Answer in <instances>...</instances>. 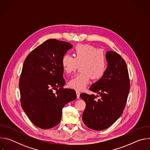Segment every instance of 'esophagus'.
Listing matches in <instances>:
<instances>
[{
	"instance_id": "34e87169",
	"label": "esophagus",
	"mask_w": 150,
	"mask_h": 150,
	"mask_svg": "<svg viewBox=\"0 0 150 150\" xmlns=\"http://www.w3.org/2000/svg\"><path fill=\"white\" fill-rule=\"evenodd\" d=\"M76 96H77V98L79 99V96H80V94L81 93L79 91H76Z\"/></svg>"
}]
</instances>
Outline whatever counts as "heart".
Here are the masks:
<instances>
[{
  "label": "heart",
  "mask_w": 150,
  "mask_h": 150,
  "mask_svg": "<svg viewBox=\"0 0 150 150\" xmlns=\"http://www.w3.org/2000/svg\"><path fill=\"white\" fill-rule=\"evenodd\" d=\"M73 52L74 57L68 54L62 56V65L67 74H71L81 65V72L69 81V86L82 91L92 78L98 79L103 76L107 68V57L102 50L89 45H78Z\"/></svg>",
  "instance_id": "1"
}]
</instances>
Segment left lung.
<instances>
[{
    "mask_svg": "<svg viewBox=\"0 0 150 150\" xmlns=\"http://www.w3.org/2000/svg\"><path fill=\"white\" fill-rule=\"evenodd\" d=\"M105 56L108 62L105 72L90 88L98 95L80 94L86 103L82 121L85 125L96 131L108 128L122 115L130 89L125 60L113 51L107 52ZM97 96L100 97L98 99H96Z\"/></svg>",
    "mask_w": 150,
    "mask_h": 150,
    "instance_id": "1",
    "label": "left lung"
}]
</instances>
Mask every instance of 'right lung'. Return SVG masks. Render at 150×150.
<instances>
[{
    "mask_svg": "<svg viewBox=\"0 0 150 150\" xmlns=\"http://www.w3.org/2000/svg\"><path fill=\"white\" fill-rule=\"evenodd\" d=\"M72 47L68 42L49 39L24 61L19 82L21 106L32 123L42 129L59 124L63 107L76 98L74 90L63 88L62 57Z\"/></svg>",
    "mask_w": 150,
    "mask_h": 150,
    "instance_id": "right-lung-1",
    "label": "right lung"
}]
</instances>
